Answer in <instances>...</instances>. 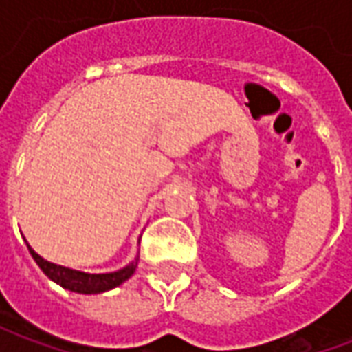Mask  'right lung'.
<instances>
[{
    "mask_svg": "<svg viewBox=\"0 0 352 352\" xmlns=\"http://www.w3.org/2000/svg\"><path fill=\"white\" fill-rule=\"evenodd\" d=\"M28 245V243H26ZM30 249V254L34 256V260L37 262V265L41 267L43 273L52 279L54 283H58L60 287L67 288L72 292H79V294H100V292H105V290H111V288L122 285L124 280L130 279L135 267H138V258L133 260L131 264H128L122 270L113 273H85L77 272V270H69V267H64V265H56L52 262H47L45 258H41L37 252L28 245Z\"/></svg>",
    "mask_w": 352,
    "mask_h": 352,
    "instance_id": "add662e5",
    "label": "right lung"
}]
</instances>
